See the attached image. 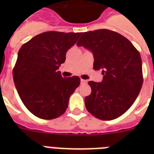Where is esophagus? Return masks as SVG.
<instances>
[{
    "label": "esophagus",
    "mask_w": 154,
    "mask_h": 154,
    "mask_svg": "<svg viewBox=\"0 0 154 154\" xmlns=\"http://www.w3.org/2000/svg\"><path fill=\"white\" fill-rule=\"evenodd\" d=\"M86 83H87L86 80L81 79V84H82V85H85V84H86Z\"/></svg>",
    "instance_id": "1"
}]
</instances>
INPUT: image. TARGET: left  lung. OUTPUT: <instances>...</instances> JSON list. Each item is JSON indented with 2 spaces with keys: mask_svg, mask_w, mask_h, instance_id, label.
I'll return each mask as SVG.
<instances>
[{
  "mask_svg": "<svg viewBox=\"0 0 154 154\" xmlns=\"http://www.w3.org/2000/svg\"><path fill=\"white\" fill-rule=\"evenodd\" d=\"M93 53L94 70H102V82L89 81L85 98L88 112L101 120H112L130 108L142 88L140 52L126 38L108 29L84 32L77 43Z\"/></svg>",
  "mask_w": 154,
  "mask_h": 154,
  "instance_id": "obj_1",
  "label": "left lung"
}]
</instances>
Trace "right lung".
Here are the masks:
<instances>
[{"label": "right lung", "instance_id": "1", "mask_svg": "<svg viewBox=\"0 0 154 154\" xmlns=\"http://www.w3.org/2000/svg\"><path fill=\"white\" fill-rule=\"evenodd\" d=\"M80 35L79 32L46 31L19 50L13 69L14 82L22 103L37 117L53 119L66 111L80 78H62L58 69Z\"/></svg>", "mask_w": 154, "mask_h": 154}]
</instances>
